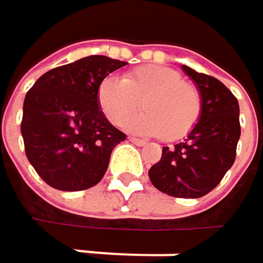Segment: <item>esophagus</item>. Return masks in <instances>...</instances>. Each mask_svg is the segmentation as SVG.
Listing matches in <instances>:
<instances>
[{"label":"esophagus","mask_w":263,"mask_h":263,"mask_svg":"<svg viewBox=\"0 0 263 263\" xmlns=\"http://www.w3.org/2000/svg\"><path fill=\"white\" fill-rule=\"evenodd\" d=\"M129 141L134 143V144H137V146H144V144H146V141H144V140H141V138H135V137H129Z\"/></svg>","instance_id":"obj_1"}]
</instances>
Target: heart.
Returning a JSON list of instances; mask_svg holds the SVG:
<instances>
[{
	"mask_svg": "<svg viewBox=\"0 0 263 263\" xmlns=\"http://www.w3.org/2000/svg\"><path fill=\"white\" fill-rule=\"evenodd\" d=\"M140 100L144 111L126 122V129L135 134L161 135L163 140L175 141L192 131L201 117L198 88L167 67H138L122 80L103 79L97 89L99 108L116 126L140 106Z\"/></svg>",
	"mask_w": 263,
	"mask_h": 263,
	"instance_id": "b5f03b06",
	"label": "heart"
}]
</instances>
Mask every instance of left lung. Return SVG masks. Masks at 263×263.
Returning <instances> with one entry per match:
<instances>
[{
    "instance_id": "8db88e82",
    "label": "left lung",
    "mask_w": 263,
    "mask_h": 263,
    "mask_svg": "<svg viewBox=\"0 0 263 263\" xmlns=\"http://www.w3.org/2000/svg\"><path fill=\"white\" fill-rule=\"evenodd\" d=\"M202 102L201 117L183 143L163 147L161 158L149 169L160 192L175 198H201L212 192L236 158L240 137L239 103L218 79L183 65Z\"/></svg>"
}]
</instances>
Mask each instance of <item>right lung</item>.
Listing matches in <instances>:
<instances>
[{
	"label": "right lung",
	"mask_w": 263,
	"mask_h": 263,
	"mask_svg": "<svg viewBox=\"0 0 263 263\" xmlns=\"http://www.w3.org/2000/svg\"><path fill=\"white\" fill-rule=\"evenodd\" d=\"M126 62L86 56L53 68L28 89L21 134L37 175L54 189L85 190L99 183L112 149L126 138L100 111V82Z\"/></svg>",
	"instance_id": "1"
}]
</instances>
